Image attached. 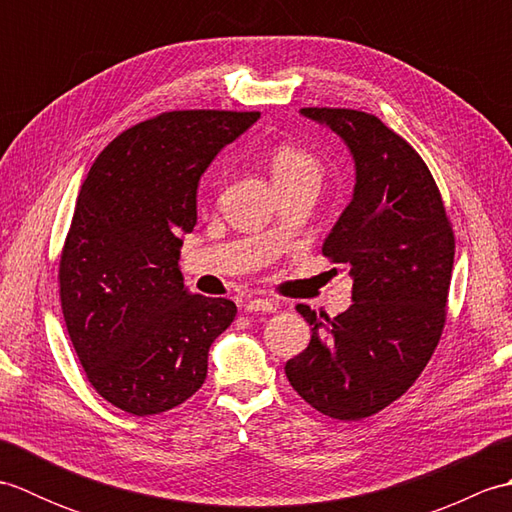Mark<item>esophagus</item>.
<instances>
[{"mask_svg":"<svg viewBox=\"0 0 512 512\" xmlns=\"http://www.w3.org/2000/svg\"><path fill=\"white\" fill-rule=\"evenodd\" d=\"M279 303L273 299H253L244 303V312H277Z\"/></svg>","mask_w":512,"mask_h":512,"instance_id":"esophagus-1","label":"esophagus"}]
</instances>
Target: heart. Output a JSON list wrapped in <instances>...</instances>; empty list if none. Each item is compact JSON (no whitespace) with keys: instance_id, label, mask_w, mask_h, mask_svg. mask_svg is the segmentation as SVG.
<instances>
[{"instance_id":"1","label":"heart","mask_w":512,"mask_h":512,"mask_svg":"<svg viewBox=\"0 0 512 512\" xmlns=\"http://www.w3.org/2000/svg\"><path fill=\"white\" fill-rule=\"evenodd\" d=\"M270 169H273L275 182H288V180H301V178L319 182L323 173L321 160L314 151L301 145H292V143L277 145L273 149V156H270Z\"/></svg>"}]
</instances>
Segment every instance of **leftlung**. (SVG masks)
I'll use <instances>...</instances> for the list:
<instances>
[{
    "mask_svg": "<svg viewBox=\"0 0 512 512\" xmlns=\"http://www.w3.org/2000/svg\"><path fill=\"white\" fill-rule=\"evenodd\" d=\"M301 112L354 154V198L321 248L350 268L354 303L334 319L299 303L312 339L286 363V376L323 416L363 420L405 394L436 352L447 323L453 224L427 162L378 116L347 107Z\"/></svg>",
    "mask_w": 512,
    "mask_h": 512,
    "instance_id": "left-lung-1",
    "label": "left lung"
}]
</instances>
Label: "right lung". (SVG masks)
Masks as SVG:
<instances>
[{
  "label": "right lung",
  "mask_w": 512,
  "mask_h": 512,
  "mask_svg": "<svg viewBox=\"0 0 512 512\" xmlns=\"http://www.w3.org/2000/svg\"><path fill=\"white\" fill-rule=\"evenodd\" d=\"M259 112L171 110L125 129L94 160L59 259L70 341L96 394L134 416L182 405L237 308L191 295L178 268L195 191Z\"/></svg>",
  "instance_id": "add662e5"
}]
</instances>
